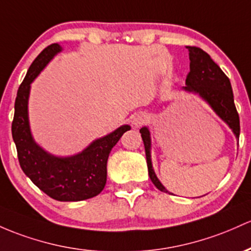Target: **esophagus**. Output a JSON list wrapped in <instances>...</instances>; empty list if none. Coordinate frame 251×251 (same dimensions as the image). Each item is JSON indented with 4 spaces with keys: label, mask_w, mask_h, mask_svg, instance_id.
Returning a JSON list of instances; mask_svg holds the SVG:
<instances>
[{
    "label": "esophagus",
    "mask_w": 251,
    "mask_h": 251,
    "mask_svg": "<svg viewBox=\"0 0 251 251\" xmlns=\"http://www.w3.org/2000/svg\"><path fill=\"white\" fill-rule=\"evenodd\" d=\"M147 115H143V114H137L136 117L133 118V120H132V124H133L134 126H136V127H138V126H140V125H143V124L145 123V121H147Z\"/></svg>",
    "instance_id": "esophagus-1"
}]
</instances>
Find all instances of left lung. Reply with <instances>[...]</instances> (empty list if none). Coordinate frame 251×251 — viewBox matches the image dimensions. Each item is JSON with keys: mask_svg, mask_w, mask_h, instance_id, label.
<instances>
[{"mask_svg": "<svg viewBox=\"0 0 251 251\" xmlns=\"http://www.w3.org/2000/svg\"><path fill=\"white\" fill-rule=\"evenodd\" d=\"M186 48L188 49L191 63H189V73L186 77L187 85L183 89L187 92L197 93L203 100L207 101L213 111L230 126L238 139L239 130H241L239 117L233 101L230 79L203 50L197 46H186ZM140 133L144 142L149 176L159 191L169 193L157 178L152 169L150 156V132L147 127H143L140 128Z\"/></svg>", "mask_w": 251, "mask_h": 251, "instance_id": "8db88e82", "label": "left lung"}]
</instances>
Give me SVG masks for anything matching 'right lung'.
<instances>
[{
  "label": "right lung",
  "mask_w": 251,
  "mask_h": 251,
  "mask_svg": "<svg viewBox=\"0 0 251 251\" xmlns=\"http://www.w3.org/2000/svg\"><path fill=\"white\" fill-rule=\"evenodd\" d=\"M60 50L58 44H51L40 52L29 67L15 99L12 134L21 169L38 188L58 201H81L102 192L107 180L109 152L124 132L131 127L121 126L103 138L93 142L78 155L65 158L50 155L35 144L27 113L29 88L33 79Z\"/></svg>",
  "instance_id": "1"
}]
</instances>
